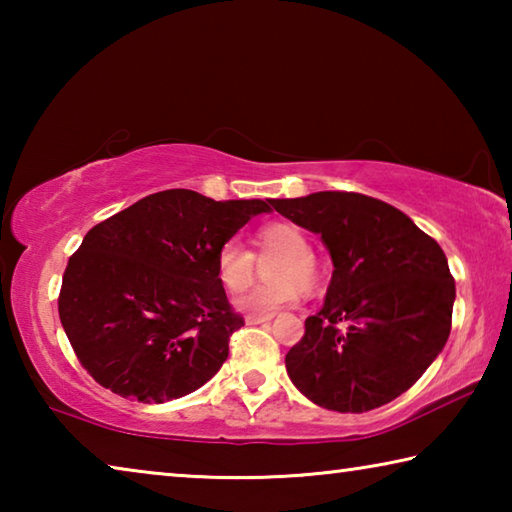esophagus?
<instances>
[{"instance_id":"obj_1","label":"esophagus","mask_w":512,"mask_h":512,"mask_svg":"<svg viewBox=\"0 0 512 512\" xmlns=\"http://www.w3.org/2000/svg\"><path fill=\"white\" fill-rule=\"evenodd\" d=\"M273 314H266V316H248L246 323L248 325H262V323H271Z\"/></svg>"}]
</instances>
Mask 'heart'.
<instances>
[{
	"label": "heart",
	"instance_id": "b5f03b06",
	"mask_svg": "<svg viewBox=\"0 0 512 512\" xmlns=\"http://www.w3.org/2000/svg\"><path fill=\"white\" fill-rule=\"evenodd\" d=\"M255 248L259 253H280L271 262V280L266 287L253 289L237 298V309L246 314H273L275 309L291 305L300 289L311 291L318 284L320 268L311 253L305 232L293 223H266L255 232ZM255 275V255L239 239L223 241L216 250V280L228 293H239L250 287ZM301 287L298 288L297 284Z\"/></svg>",
	"mask_w": 512,
	"mask_h": 512
}]
</instances>
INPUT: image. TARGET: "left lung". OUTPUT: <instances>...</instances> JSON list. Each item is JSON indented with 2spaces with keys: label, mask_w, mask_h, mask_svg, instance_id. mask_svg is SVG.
Wrapping results in <instances>:
<instances>
[{
  "label": "left lung",
  "mask_w": 512,
  "mask_h": 512,
  "mask_svg": "<svg viewBox=\"0 0 512 512\" xmlns=\"http://www.w3.org/2000/svg\"><path fill=\"white\" fill-rule=\"evenodd\" d=\"M271 205L320 235L334 264L323 307L284 359L293 386L341 413L393 402L449 339L456 287L443 248L397 207L363 194L316 192Z\"/></svg>",
  "instance_id": "obj_1"
}]
</instances>
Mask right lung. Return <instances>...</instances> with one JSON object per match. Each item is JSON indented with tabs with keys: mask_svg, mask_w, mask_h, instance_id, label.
Listing matches in <instances>:
<instances>
[{
	"mask_svg": "<svg viewBox=\"0 0 512 512\" xmlns=\"http://www.w3.org/2000/svg\"><path fill=\"white\" fill-rule=\"evenodd\" d=\"M266 201H212L192 189L142 198L83 237L58 298L81 366L128 400L162 404L194 393L228 359L244 325L216 280V250Z\"/></svg>",
	"mask_w": 512,
	"mask_h": 512,
	"instance_id": "add662e5",
	"label": "right lung"
}]
</instances>
